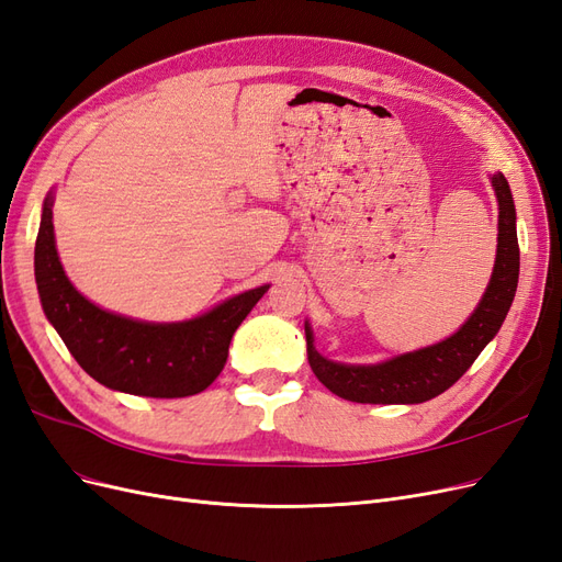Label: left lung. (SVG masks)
Returning a JSON list of instances; mask_svg holds the SVG:
<instances>
[{
	"label": "left lung",
	"instance_id": "obj_1",
	"mask_svg": "<svg viewBox=\"0 0 562 562\" xmlns=\"http://www.w3.org/2000/svg\"><path fill=\"white\" fill-rule=\"evenodd\" d=\"M491 186L497 198V254L486 293L472 316L447 339L372 364L327 360L316 351L312 323L304 321L308 364L327 391L360 404H420L451 389L470 370L505 323L518 285L514 198L499 171L491 173Z\"/></svg>",
	"mask_w": 562,
	"mask_h": 562
}]
</instances>
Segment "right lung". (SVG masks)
Instances as JSON below:
<instances>
[{
    "mask_svg": "<svg viewBox=\"0 0 562 562\" xmlns=\"http://www.w3.org/2000/svg\"><path fill=\"white\" fill-rule=\"evenodd\" d=\"M34 279L44 314L69 353L102 385L142 397L198 395L223 372L232 335L269 283L179 323H150L97 306L74 288L55 248L53 190L42 206Z\"/></svg>",
    "mask_w": 562,
    "mask_h": 562,
    "instance_id": "add662e5",
    "label": "right lung"
}]
</instances>
